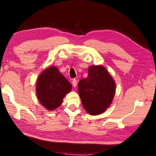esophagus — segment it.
Wrapping results in <instances>:
<instances>
[{
	"label": "esophagus",
	"mask_w": 156,
	"mask_h": 156,
	"mask_svg": "<svg viewBox=\"0 0 156 156\" xmlns=\"http://www.w3.org/2000/svg\"><path fill=\"white\" fill-rule=\"evenodd\" d=\"M72 85L73 87H76L77 86V80H76V79H73L72 80Z\"/></svg>",
	"instance_id": "obj_1"
}]
</instances>
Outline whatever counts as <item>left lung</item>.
<instances>
[{
  "label": "left lung",
  "mask_w": 156,
  "mask_h": 156,
  "mask_svg": "<svg viewBox=\"0 0 156 156\" xmlns=\"http://www.w3.org/2000/svg\"><path fill=\"white\" fill-rule=\"evenodd\" d=\"M78 93L89 114H101L109 107L114 98L115 81L105 67L90 66L87 77L78 82Z\"/></svg>",
  "instance_id": "1"
}]
</instances>
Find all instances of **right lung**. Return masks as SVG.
<instances>
[{"instance_id":"right-lung-1","label":"right lung","mask_w":156,"mask_h":156,"mask_svg":"<svg viewBox=\"0 0 156 156\" xmlns=\"http://www.w3.org/2000/svg\"><path fill=\"white\" fill-rule=\"evenodd\" d=\"M69 82L55 67L45 69L37 82L38 100L46 108L52 110L62 104L64 96L72 90Z\"/></svg>"}]
</instances>
